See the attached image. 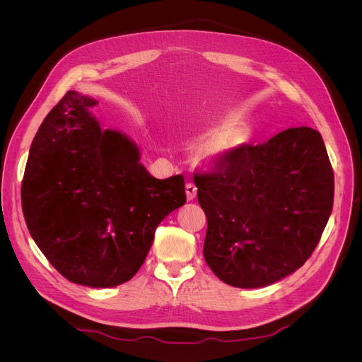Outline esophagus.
Segmentation results:
<instances>
[{
    "label": "esophagus",
    "instance_id": "obj_1",
    "mask_svg": "<svg viewBox=\"0 0 362 362\" xmlns=\"http://www.w3.org/2000/svg\"><path fill=\"white\" fill-rule=\"evenodd\" d=\"M185 193H187V199L189 201H193L196 198V193H198V189H196L194 182H192V181L185 182Z\"/></svg>",
    "mask_w": 362,
    "mask_h": 362
}]
</instances>
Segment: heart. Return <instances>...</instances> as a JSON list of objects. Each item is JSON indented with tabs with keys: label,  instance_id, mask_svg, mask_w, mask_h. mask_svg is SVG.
I'll return each mask as SVG.
<instances>
[{
	"label": "heart",
	"instance_id": "heart-1",
	"mask_svg": "<svg viewBox=\"0 0 362 362\" xmlns=\"http://www.w3.org/2000/svg\"><path fill=\"white\" fill-rule=\"evenodd\" d=\"M234 139H235L234 134H226V136L221 137L218 140H216L210 148L206 149V154H210V156H218V154H222L223 151H226L229 146H231V145L234 144Z\"/></svg>",
	"mask_w": 362,
	"mask_h": 362
}]
</instances>
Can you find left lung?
Wrapping results in <instances>:
<instances>
[{"label":"left lung","mask_w":362,"mask_h":362,"mask_svg":"<svg viewBox=\"0 0 362 362\" xmlns=\"http://www.w3.org/2000/svg\"><path fill=\"white\" fill-rule=\"evenodd\" d=\"M206 216L204 258L228 286L258 288L305 264L334 204V172L319 131L288 128L243 144L196 172Z\"/></svg>","instance_id":"1"}]
</instances>
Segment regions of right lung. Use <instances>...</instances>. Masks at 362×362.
Here are the masks:
<instances>
[{
	"instance_id": "1",
	"label": "right lung",
	"mask_w": 362,
	"mask_h": 362,
	"mask_svg": "<svg viewBox=\"0 0 362 362\" xmlns=\"http://www.w3.org/2000/svg\"><path fill=\"white\" fill-rule=\"evenodd\" d=\"M98 103L69 90L43 120L30 148L21 199L28 231L52 267L86 287L133 278L164 217L185 204L184 177L157 180L139 148L103 131Z\"/></svg>"
}]
</instances>
